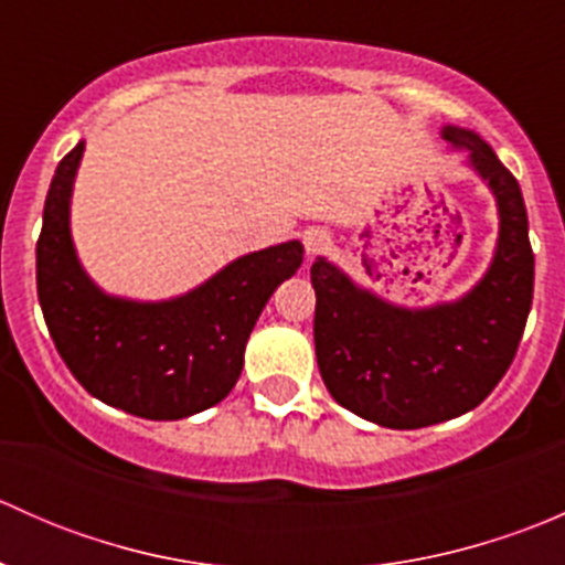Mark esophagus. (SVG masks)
<instances>
[{"mask_svg":"<svg viewBox=\"0 0 565 565\" xmlns=\"http://www.w3.org/2000/svg\"><path fill=\"white\" fill-rule=\"evenodd\" d=\"M303 246L309 256L322 254V250H328V246H330V235L324 230H309L303 235Z\"/></svg>","mask_w":565,"mask_h":565,"instance_id":"34e87169","label":"esophagus"}]
</instances>
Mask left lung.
Wrapping results in <instances>:
<instances>
[{"mask_svg": "<svg viewBox=\"0 0 565 565\" xmlns=\"http://www.w3.org/2000/svg\"><path fill=\"white\" fill-rule=\"evenodd\" d=\"M443 139L470 152V167L489 182L500 210L492 267L465 298L402 309L355 287L322 256L311 265L324 388L341 407L388 429H420L478 407L509 372L533 303L520 182L472 130L446 125Z\"/></svg>", "mask_w": 565, "mask_h": 565, "instance_id": "8db88e82", "label": "left lung"}]
</instances>
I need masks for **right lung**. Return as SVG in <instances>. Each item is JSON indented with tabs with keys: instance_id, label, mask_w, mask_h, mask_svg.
Returning a JSON list of instances; mask_svg holds the SVG:
<instances>
[{
	"instance_id": "1",
	"label": "right lung",
	"mask_w": 565,
	"mask_h": 565,
	"mask_svg": "<svg viewBox=\"0 0 565 565\" xmlns=\"http://www.w3.org/2000/svg\"><path fill=\"white\" fill-rule=\"evenodd\" d=\"M78 141L56 167L38 237V298L56 352L95 398L150 420L213 407L235 388L262 309L303 262L298 241L241 256L182 298L136 303L100 292L71 241Z\"/></svg>"
}]
</instances>
